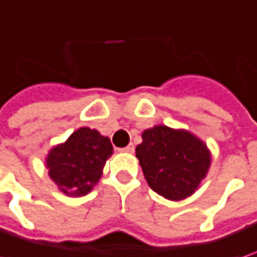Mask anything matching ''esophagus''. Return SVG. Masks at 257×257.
Instances as JSON below:
<instances>
[{
  "mask_svg": "<svg viewBox=\"0 0 257 257\" xmlns=\"http://www.w3.org/2000/svg\"><path fill=\"white\" fill-rule=\"evenodd\" d=\"M134 144H129L128 147H125V149H122V152H125V153H134Z\"/></svg>",
  "mask_w": 257,
  "mask_h": 257,
  "instance_id": "34e87169",
  "label": "esophagus"
}]
</instances>
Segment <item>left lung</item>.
Instances as JSON below:
<instances>
[{"label": "left lung", "instance_id": "1", "mask_svg": "<svg viewBox=\"0 0 257 257\" xmlns=\"http://www.w3.org/2000/svg\"><path fill=\"white\" fill-rule=\"evenodd\" d=\"M141 137L135 153L153 191L172 201L194 194L212 163L206 143L187 129L166 125L146 129Z\"/></svg>", "mask_w": 257, "mask_h": 257}]
</instances>
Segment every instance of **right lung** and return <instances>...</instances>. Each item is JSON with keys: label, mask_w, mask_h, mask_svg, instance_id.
Masks as SVG:
<instances>
[{"label": "right lung", "mask_w": 257, "mask_h": 257, "mask_svg": "<svg viewBox=\"0 0 257 257\" xmlns=\"http://www.w3.org/2000/svg\"><path fill=\"white\" fill-rule=\"evenodd\" d=\"M111 154L108 137L82 126L48 152L45 166L59 191L69 197H82L97 185Z\"/></svg>", "instance_id": "add662e5"}]
</instances>
